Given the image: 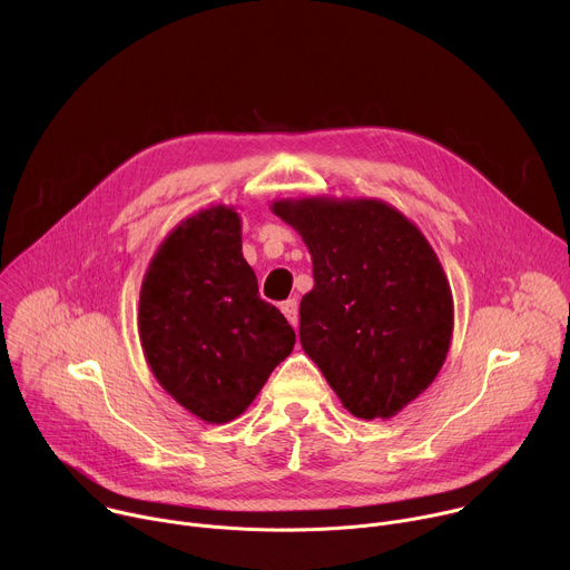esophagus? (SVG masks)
<instances>
[{
    "instance_id": "esophagus-1",
    "label": "esophagus",
    "mask_w": 570,
    "mask_h": 570,
    "mask_svg": "<svg viewBox=\"0 0 570 570\" xmlns=\"http://www.w3.org/2000/svg\"><path fill=\"white\" fill-rule=\"evenodd\" d=\"M282 313L286 315V320L293 324V327H297L299 315H297V299H295V297H293V299H286V302L282 304Z\"/></svg>"
}]
</instances>
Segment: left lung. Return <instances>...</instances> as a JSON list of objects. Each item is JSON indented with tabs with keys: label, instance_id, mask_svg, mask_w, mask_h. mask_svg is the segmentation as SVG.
I'll return each instance as SVG.
<instances>
[{
	"label": "left lung",
	"instance_id": "obj_1",
	"mask_svg": "<svg viewBox=\"0 0 570 570\" xmlns=\"http://www.w3.org/2000/svg\"><path fill=\"white\" fill-rule=\"evenodd\" d=\"M271 209L313 262L302 350L354 417H394L435 381L451 345L453 297L431 243L374 198H288Z\"/></svg>",
	"mask_w": 570,
	"mask_h": 570
}]
</instances>
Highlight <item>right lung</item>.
I'll list each match as a JSON object with an SVG mask.
<instances>
[{"instance_id":"1","label":"right lung","mask_w":570,"mask_h":570,"mask_svg":"<svg viewBox=\"0 0 570 570\" xmlns=\"http://www.w3.org/2000/svg\"><path fill=\"white\" fill-rule=\"evenodd\" d=\"M139 338L157 383L207 424L238 417L293 352V327L243 259L234 207L203 209L161 240L141 282Z\"/></svg>"}]
</instances>
